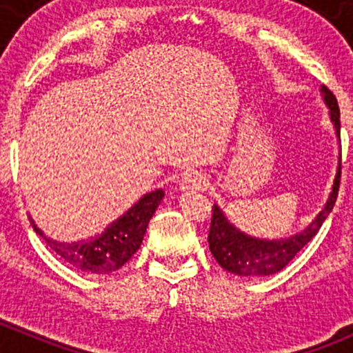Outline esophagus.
<instances>
[{"label":"esophagus","mask_w":353,"mask_h":353,"mask_svg":"<svg viewBox=\"0 0 353 353\" xmlns=\"http://www.w3.org/2000/svg\"><path fill=\"white\" fill-rule=\"evenodd\" d=\"M205 184V177L199 172H194V170L193 172L184 174L183 179H181V188H183V190H203Z\"/></svg>","instance_id":"esophagus-1"}]
</instances>
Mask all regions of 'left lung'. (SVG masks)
<instances>
[{
	"label": "left lung",
	"mask_w": 353,
	"mask_h": 353,
	"mask_svg": "<svg viewBox=\"0 0 353 353\" xmlns=\"http://www.w3.org/2000/svg\"><path fill=\"white\" fill-rule=\"evenodd\" d=\"M323 94L325 101L330 108L331 121L334 123L336 134H340V108L338 101L326 85H323ZM340 177L341 170L338 169L336 179L333 184V193L330 194L328 203L319 213L318 219L307 227L299 236L290 237V239L282 241H259L245 236L239 232L236 227L227 222L225 216L222 215L220 208L213 205L212 208V223H210L208 232V244L213 258L219 261V265L223 270L230 273H236L241 276H266L279 273L283 270L295 256L299 254L302 248L318 234L321 229L323 222L333 210L334 201L338 198V190H340Z\"/></svg>",
	"instance_id": "1"
}]
</instances>
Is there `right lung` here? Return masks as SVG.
Listing matches in <instances>:
<instances>
[{
    "mask_svg": "<svg viewBox=\"0 0 353 353\" xmlns=\"http://www.w3.org/2000/svg\"><path fill=\"white\" fill-rule=\"evenodd\" d=\"M163 196L162 190H155L145 194L134 206H131L123 216L112 222L101 236L78 243H58L46 239L41 230L30 219L32 227L39 236H42L49 248L61 256L63 259L80 272L94 273V275H108L119 270L128 259L140 249L148 222L155 213L160 199Z\"/></svg>",
    "mask_w": 353,
    "mask_h": 353,
    "instance_id": "right-lung-1",
    "label": "right lung"
}]
</instances>
